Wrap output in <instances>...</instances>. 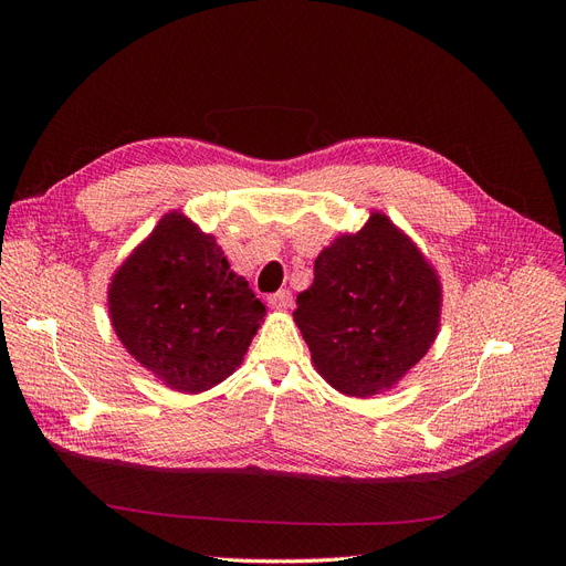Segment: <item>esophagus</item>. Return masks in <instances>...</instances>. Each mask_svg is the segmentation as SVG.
Instances as JSON below:
<instances>
[{"mask_svg":"<svg viewBox=\"0 0 566 566\" xmlns=\"http://www.w3.org/2000/svg\"><path fill=\"white\" fill-rule=\"evenodd\" d=\"M271 310L276 312H287L290 306H293V295H290V290H279V293H273L266 297Z\"/></svg>","mask_w":566,"mask_h":566,"instance_id":"obj_1","label":"esophagus"}]
</instances>
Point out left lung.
<instances>
[{"label": "left lung", "instance_id": "1", "mask_svg": "<svg viewBox=\"0 0 566 566\" xmlns=\"http://www.w3.org/2000/svg\"><path fill=\"white\" fill-rule=\"evenodd\" d=\"M441 283L432 264L382 212L314 262L293 314L321 378L349 397L397 385L434 345Z\"/></svg>", "mask_w": 566, "mask_h": 566}]
</instances>
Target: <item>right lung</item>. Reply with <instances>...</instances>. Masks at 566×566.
<instances>
[{"label":"right lung","instance_id":"1","mask_svg":"<svg viewBox=\"0 0 566 566\" xmlns=\"http://www.w3.org/2000/svg\"><path fill=\"white\" fill-rule=\"evenodd\" d=\"M108 312L136 361L167 387L198 394L243 364L266 306L214 235L169 212L115 271Z\"/></svg>","mask_w":566,"mask_h":566}]
</instances>
